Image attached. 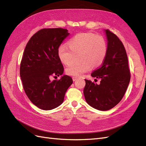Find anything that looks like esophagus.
<instances>
[{
	"instance_id": "esophagus-1",
	"label": "esophagus",
	"mask_w": 146,
	"mask_h": 146,
	"mask_svg": "<svg viewBox=\"0 0 146 146\" xmlns=\"http://www.w3.org/2000/svg\"><path fill=\"white\" fill-rule=\"evenodd\" d=\"M72 78H73V81H75L78 79V78H77V77H73Z\"/></svg>"
}]
</instances>
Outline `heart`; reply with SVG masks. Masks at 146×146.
<instances>
[{"label":"heart","instance_id":"1","mask_svg":"<svg viewBox=\"0 0 146 146\" xmlns=\"http://www.w3.org/2000/svg\"><path fill=\"white\" fill-rule=\"evenodd\" d=\"M68 46L62 45L58 47V57L63 65H69L73 62L74 55L79 54L78 60L81 62L66 68L67 74L75 77L89 72L92 66L96 68L101 65L108 50L106 39L91 33L76 34L68 41Z\"/></svg>","mask_w":146,"mask_h":146}]
</instances>
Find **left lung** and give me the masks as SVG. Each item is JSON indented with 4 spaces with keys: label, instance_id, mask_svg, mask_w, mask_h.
Masks as SVG:
<instances>
[{
    "label": "left lung",
    "instance_id": "left-lung-1",
    "mask_svg": "<svg viewBox=\"0 0 146 146\" xmlns=\"http://www.w3.org/2000/svg\"><path fill=\"white\" fill-rule=\"evenodd\" d=\"M107 39V56L99 68L91 73L100 79L99 84L85 80L83 93L86 101L94 109L109 110L120 102L130 81L128 57L124 46L118 37L105 29Z\"/></svg>",
    "mask_w": 146,
    "mask_h": 146
}]
</instances>
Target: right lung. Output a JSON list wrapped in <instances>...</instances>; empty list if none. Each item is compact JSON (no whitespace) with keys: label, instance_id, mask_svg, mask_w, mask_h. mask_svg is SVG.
Segmentation results:
<instances>
[{"label":"right lung","instance_id":"obj_1","mask_svg":"<svg viewBox=\"0 0 146 146\" xmlns=\"http://www.w3.org/2000/svg\"><path fill=\"white\" fill-rule=\"evenodd\" d=\"M70 35L63 28H45L33 35L26 46L20 64L23 89L31 102L40 109L60 106L72 78L63 75V66L57 55L59 46ZM62 76L51 82V76Z\"/></svg>","mask_w":146,"mask_h":146}]
</instances>
